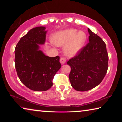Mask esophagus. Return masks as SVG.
Returning <instances> with one entry per match:
<instances>
[{
    "label": "esophagus",
    "instance_id": "1",
    "mask_svg": "<svg viewBox=\"0 0 122 122\" xmlns=\"http://www.w3.org/2000/svg\"><path fill=\"white\" fill-rule=\"evenodd\" d=\"M66 58H65V57H61V58H60V63H61V64H65V63L66 62Z\"/></svg>",
    "mask_w": 122,
    "mask_h": 122
}]
</instances>
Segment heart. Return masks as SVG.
I'll use <instances>...</instances> for the list:
<instances>
[{"instance_id": "b5f03b06", "label": "heart", "mask_w": 122, "mask_h": 122, "mask_svg": "<svg viewBox=\"0 0 122 122\" xmlns=\"http://www.w3.org/2000/svg\"><path fill=\"white\" fill-rule=\"evenodd\" d=\"M86 40V34L82 31L71 29L57 32L53 37V42L58 46H65L64 52L68 56L76 55L81 50Z\"/></svg>"}]
</instances>
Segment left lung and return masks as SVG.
Instances as JSON below:
<instances>
[{
  "label": "left lung",
  "mask_w": 122,
  "mask_h": 122,
  "mask_svg": "<svg viewBox=\"0 0 122 122\" xmlns=\"http://www.w3.org/2000/svg\"><path fill=\"white\" fill-rule=\"evenodd\" d=\"M89 42L67 62L71 68L69 78L76 91H86L102 81L107 72L108 55L106 43L89 29Z\"/></svg>",
  "instance_id": "left-lung-1"
}]
</instances>
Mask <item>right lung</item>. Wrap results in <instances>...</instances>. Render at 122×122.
Returning <instances> with one entry per match:
<instances>
[{"label":"right lung","mask_w":122,"mask_h":122,"mask_svg":"<svg viewBox=\"0 0 122 122\" xmlns=\"http://www.w3.org/2000/svg\"><path fill=\"white\" fill-rule=\"evenodd\" d=\"M45 27L31 29L18 42L15 49V65L20 81L29 89L45 91L53 85L54 75L61 67L60 57H50L40 50L44 44Z\"/></svg>","instance_id":"add662e5"}]
</instances>
